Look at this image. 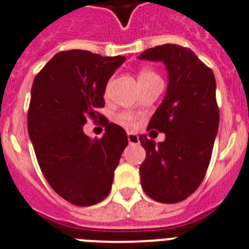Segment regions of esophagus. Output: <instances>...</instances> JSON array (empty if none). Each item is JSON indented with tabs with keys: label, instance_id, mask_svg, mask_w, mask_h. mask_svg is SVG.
Masks as SVG:
<instances>
[{
	"label": "esophagus",
	"instance_id": "34e87169",
	"mask_svg": "<svg viewBox=\"0 0 249 249\" xmlns=\"http://www.w3.org/2000/svg\"><path fill=\"white\" fill-rule=\"evenodd\" d=\"M128 142L131 145L139 144V137L137 134H134V133H128Z\"/></svg>",
	"mask_w": 249,
	"mask_h": 249
}]
</instances>
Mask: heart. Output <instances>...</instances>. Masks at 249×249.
<instances>
[{
    "label": "heart",
    "instance_id": "1",
    "mask_svg": "<svg viewBox=\"0 0 249 249\" xmlns=\"http://www.w3.org/2000/svg\"><path fill=\"white\" fill-rule=\"evenodd\" d=\"M152 79H160V78L156 72H153L152 70H147V68H144V70H142L141 72H139V76H138V81H139V82L152 81ZM118 120L120 124H123L124 126H128V128H133V126L135 125L134 115L130 114V112H123V114H120L119 115Z\"/></svg>",
    "mask_w": 249,
    "mask_h": 249
}]
</instances>
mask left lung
Instances as JSON below:
<instances>
[{
  "instance_id": "8db88e82",
  "label": "left lung",
  "mask_w": 249,
  "mask_h": 249,
  "mask_svg": "<svg viewBox=\"0 0 249 249\" xmlns=\"http://www.w3.org/2000/svg\"><path fill=\"white\" fill-rule=\"evenodd\" d=\"M139 59L160 60L168 71L166 96L148 125L166 139L156 144L139 137L147 153L139 168L142 187L150 199L175 204L196 191L212 160L219 126L216 82L191 49L176 44L150 48Z\"/></svg>"
}]
</instances>
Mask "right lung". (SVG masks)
Returning a JSON list of instances; mask_svg holds the SVG:
<instances>
[{
	"instance_id": "add662e5",
	"label": "right lung",
	"mask_w": 249,
	"mask_h": 249,
	"mask_svg": "<svg viewBox=\"0 0 249 249\" xmlns=\"http://www.w3.org/2000/svg\"><path fill=\"white\" fill-rule=\"evenodd\" d=\"M124 62L121 55L60 52L31 87L28 130L37 163L52 189L73 205L89 206L105 199L128 145L124 129L97 112L105 106L108 78ZM89 118L103 120L104 137L92 141L83 133Z\"/></svg>"
}]
</instances>
